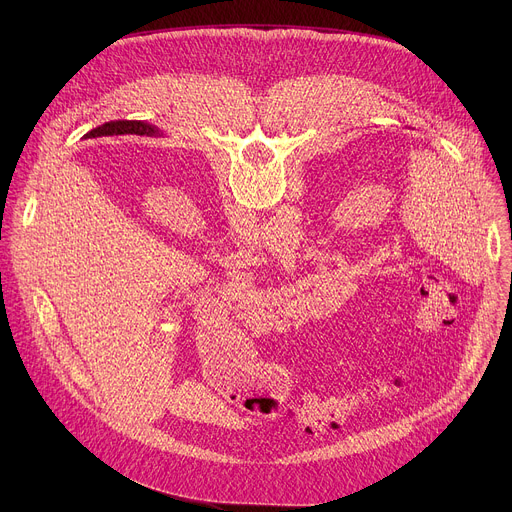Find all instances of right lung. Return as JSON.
<instances>
[{"mask_svg":"<svg viewBox=\"0 0 512 512\" xmlns=\"http://www.w3.org/2000/svg\"><path fill=\"white\" fill-rule=\"evenodd\" d=\"M117 131H129V133H137V135H154V133H158L156 127H152L148 123H141V121H127L123 125V129H117Z\"/></svg>","mask_w":512,"mask_h":512,"instance_id":"1","label":"right lung"}]
</instances>
